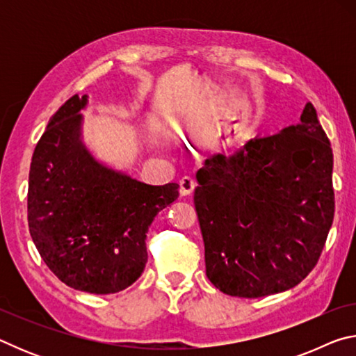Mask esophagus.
<instances>
[{
    "label": "esophagus",
    "mask_w": 356,
    "mask_h": 356,
    "mask_svg": "<svg viewBox=\"0 0 356 356\" xmlns=\"http://www.w3.org/2000/svg\"><path fill=\"white\" fill-rule=\"evenodd\" d=\"M195 180H193L191 177H184L182 180L179 182V191L180 195L182 196H190L193 191H195Z\"/></svg>",
    "instance_id": "obj_1"
}]
</instances>
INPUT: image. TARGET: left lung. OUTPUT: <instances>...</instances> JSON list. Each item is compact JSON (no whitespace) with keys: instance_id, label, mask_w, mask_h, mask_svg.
<instances>
[{"instance_id":"obj_1","label":"left lung","mask_w":356,"mask_h":356,"mask_svg":"<svg viewBox=\"0 0 356 356\" xmlns=\"http://www.w3.org/2000/svg\"><path fill=\"white\" fill-rule=\"evenodd\" d=\"M333 150L306 104L297 125L216 154L196 174L206 275L222 293L259 298L309 275L333 225Z\"/></svg>"}]
</instances>
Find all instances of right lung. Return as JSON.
Here are the masks:
<instances>
[{
    "label": "right lung",
    "instance_id": "right-lung-1",
    "mask_svg": "<svg viewBox=\"0 0 356 356\" xmlns=\"http://www.w3.org/2000/svg\"><path fill=\"white\" fill-rule=\"evenodd\" d=\"M86 105L88 95L70 97L34 149L28 226L40 257L64 284L116 293L144 272L149 226L177 200L179 185H147L95 159L81 135Z\"/></svg>",
    "mask_w": 356,
    "mask_h": 356
}]
</instances>
